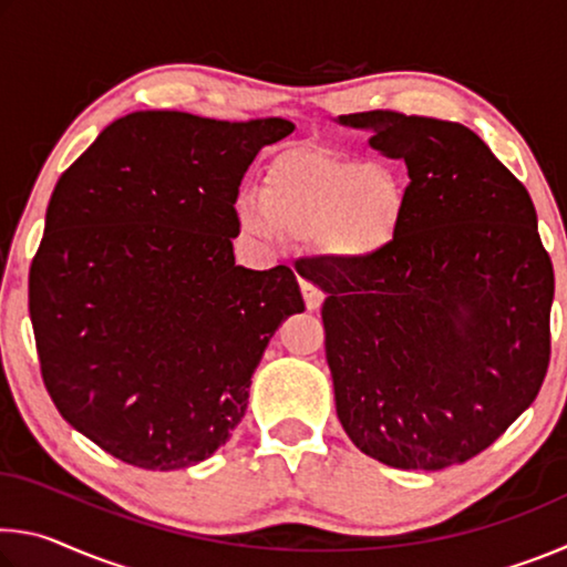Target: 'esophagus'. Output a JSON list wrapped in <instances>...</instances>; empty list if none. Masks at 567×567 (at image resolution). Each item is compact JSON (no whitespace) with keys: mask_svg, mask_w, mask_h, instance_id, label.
Listing matches in <instances>:
<instances>
[{"mask_svg":"<svg viewBox=\"0 0 567 567\" xmlns=\"http://www.w3.org/2000/svg\"><path fill=\"white\" fill-rule=\"evenodd\" d=\"M300 290H302V297H305V307L310 312H315V310H320L322 307V302H324V295L318 290V287H315L312 282H300Z\"/></svg>","mask_w":567,"mask_h":567,"instance_id":"esophagus-1","label":"esophagus"}]
</instances>
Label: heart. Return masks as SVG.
<instances>
[{"label": "heart", "mask_w": 567, "mask_h": 567, "mask_svg": "<svg viewBox=\"0 0 567 567\" xmlns=\"http://www.w3.org/2000/svg\"><path fill=\"white\" fill-rule=\"evenodd\" d=\"M237 213L249 233L312 239L330 260L358 265L395 239L402 189L380 162L300 145L267 159L260 197L245 195Z\"/></svg>", "instance_id": "obj_1"}]
</instances>
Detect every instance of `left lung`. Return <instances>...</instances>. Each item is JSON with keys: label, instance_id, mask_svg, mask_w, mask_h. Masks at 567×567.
<instances>
[{"label": "left lung", "instance_id": "8db88e82", "mask_svg": "<svg viewBox=\"0 0 567 567\" xmlns=\"http://www.w3.org/2000/svg\"><path fill=\"white\" fill-rule=\"evenodd\" d=\"M408 167L398 235L358 265L305 275L344 433L400 470L483 453L533 405L550 362L555 277L533 199L465 124L342 114Z\"/></svg>", "mask_w": 567, "mask_h": 567}]
</instances>
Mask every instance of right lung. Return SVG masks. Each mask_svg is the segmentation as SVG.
I'll return each instance as SVG.
<instances>
[{"mask_svg":"<svg viewBox=\"0 0 567 567\" xmlns=\"http://www.w3.org/2000/svg\"><path fill=\"white\" fill-rule=\"evenodd\" d=\"M280 117L132 112L56 182L30 267V318L60 415L122 463L207 460L245 417L282 320L305 310L290 267L235 265L237 195Z\"/></svg>","mask_w":567,"mask_h":567,"instance_id":"add662e5","label":"right lung"}]
</instances>
